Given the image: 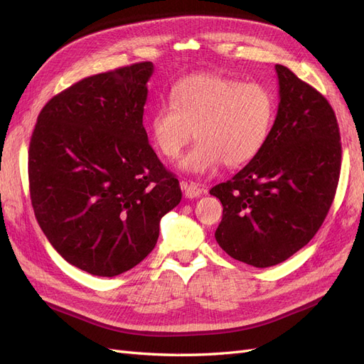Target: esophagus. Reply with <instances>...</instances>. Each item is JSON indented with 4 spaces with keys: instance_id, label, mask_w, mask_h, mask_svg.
<instances>
[{
    "instance_id": "obj_1",
    "label": "esophagus",
    "mask_w": 364,
    "mask_h": 364,
    "mask_svg": "<svg viewBox=\"0 0 364 364\" xmlns=\"http://www.w3.org/2000/svg\"><path fill=\"white\" fill-rule=\"evenodd\" d=\"M181 188L183 190L185 197H188V199H196V197H200L202 194L206 193V190L202 188V186L199 183H196V182H185V181H182L181 182Z\"/></svg>"
}]
</instances>
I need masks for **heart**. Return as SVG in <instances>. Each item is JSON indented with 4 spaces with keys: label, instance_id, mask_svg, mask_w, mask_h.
I'll use <instances>...</instances> for the list:
<instances>
[{
    "label": "heart",
    "instance_id": "obj_1",
    "mask_svg": "<svg viewBox=\"0 0 364 364\" xmlns=\"http://www.w3.org/2000/svg\"><path fill=\"white\" fill-rule=\"evenodd\" d=\"M273 115L274 100L262 85L199 73L174 85L170 103L150 115L149 134L167 159L178 158L196 134L199 141L179 168L209 174L223 162L238 167L255 158L269 136Z\"/></svg>",
    "mask_w": 364,
    "mask_h": 364
}]
</instances>
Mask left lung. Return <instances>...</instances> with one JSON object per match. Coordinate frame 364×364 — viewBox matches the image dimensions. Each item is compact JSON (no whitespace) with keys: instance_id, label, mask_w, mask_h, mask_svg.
Instances as JSON below:
<instances>
[{"instance_id":"left-lung-1","label":"left lung","mask_w":364,"mask_h":364,"mask_svg":"<svg viewBox=\"0 0 364 364\" xmlns=\"http://www.w3.org/2000/svg\"><path fill=\"white\" fill-rule=\"evenodd\" d=\"M279 105L262 149L211 196L223 205L215 240L229 257L270 267L308 245L331 208L341 144L326 98L277 65Z\"/></svg>"}]
</instances>
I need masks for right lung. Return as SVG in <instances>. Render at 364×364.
<instances>
[{
    "label": "right lung",
    "mask_w": 364,
    "mask_h": 364,
    "mask_svg": "<svg viewBox=\"0 0 364 364\" xmlns=\"http://www.w3.org/2000/svg\"><path fill=\"white\" fill-rule=\"evenodd\" d=\"M151 62L95 74L43 106L28 149L31 205L59 255L95 277L135 267L179 205L142 126Z\"/></svg>",
    "instance_id": "right-lung-1"
}]
</instances>
